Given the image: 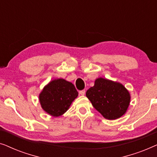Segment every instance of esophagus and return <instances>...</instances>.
Masks as SVG:
<instances>
[{
	"instance_id": "34e87169",
	"label": "esophagus",
	"mask_w": 157,
	"mask_h": 157,
	"mask_svg": "<svg viewBox=\"0 0 157 157\" xmlns=\"http://www.w3.org/2000/svg\"><path fill=\"white\" fill-rule=\"evenodd\" d=\"M85 93H86L85 90H81V91H79V94H80V95H81V96H83V95H84Z\"/></svg>"
}]
</instances>
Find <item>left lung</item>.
Listing matches in <instances>:
<instances>
[{"label":"left lung","instance_id":"left-lung-1","mask_svg":"<svg viewBox=\"0 0 157 157\" xmlns=\"http://www.w3.org/2000/svg\"><path fill=\"white\" fill-rule=\"evenodd\" d=\"M87 98L93 106L106 119L113 120L126 113L130 103V94L121 83L99 78L87 90Z\"/></svg>","mask_w":157,"mask_h":157}]
</instances>
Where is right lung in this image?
I'll list each match as a JSON object with an SVG mask.
<instances>
[{
  "label": "right lung",
  "mask_w": 157,
  "mask_h": 157,
  "mask_svg": "<svg viewBox=\"0 0 157 157\" xmlns=\"http://www.w3.org/2000/svg\"><path fill=\"white\" fill-rule=\"evenodd\" d=\"M78 91L72 83L63 78L55 79L44 87L39 95L43 109L53 117H59L69 109Z\"/></svg>",
  "instance_id": "right-lung-1"
}]
</instances>
